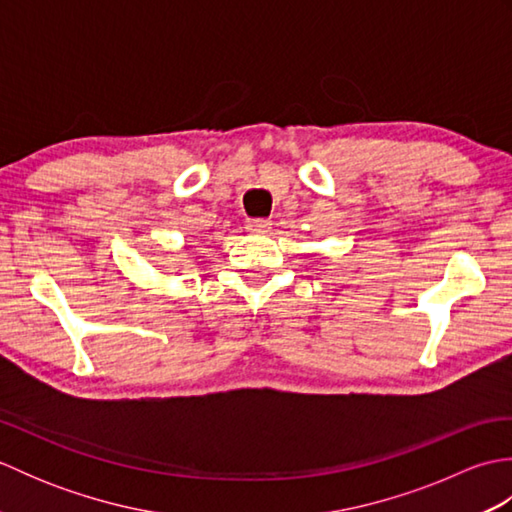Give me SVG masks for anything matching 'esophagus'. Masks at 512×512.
I'll use <instances>...</instances> for the list:
<instances>
[{"instance_id":"1","label":"esophagus","mask_w":512,"mask_h":512,"mask_svg":"<svg viewBox=\"0 0 512 512\" xmlns=\"http://www.w3.org/2000/svg\"><path fill=\"white\" fill-rule=\"evenodd\" d=\"M270 226H273V222L270 220H264V217H255V220L246 222V231L253 235H264L270 231Z\"/></svg>"}]
</instances>
